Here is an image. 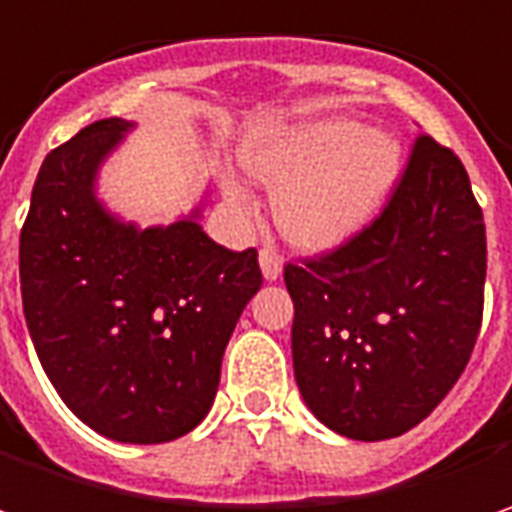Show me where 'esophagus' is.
Instances as JSON below:
<instances>
[{"mask_svg": "<svg viewBox=\"0 0 512 512\" xmlns=\"http://www.w3.org/2000/svg\"><path fill=\"white\" fill-rule=\"evenodd\" d=\"M260 269H263V278L278 280L283 272V260L275 249H260Z\"/></svg>", "mask_w": 512, "mask_h": 512, "instance_id": "esophagus-1", "label": "esophagus"}]
</instances>
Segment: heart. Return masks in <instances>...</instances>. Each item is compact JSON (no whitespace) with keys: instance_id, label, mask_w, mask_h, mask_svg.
<instances>
[{"instance_id":"obj_1","label":"heart","mask_w":512,"mask_h":512,"mask_svg":"<svg viewBox=\"0 0 512 512\" xmlns=\"http://www.w3.org/2000/svg\"><path fill=\"white\" fill-rule=\"evenodd\" d=\"M240 163L260 186L278 189L280 232L300 249L329 252L381 212L401 171V148L369 125L329 120L255 137ZM223 194L240 217L255 212L237 180H223Z\"/></svg>"}]
</instances>
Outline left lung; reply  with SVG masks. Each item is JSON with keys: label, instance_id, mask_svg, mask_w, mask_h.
I'll list each match as a JSON object with an SVG mask.
<instances>
[{"label": "left lung", "instance_id": "obj_1", "mask_svg": "<svg viewBox=\"0 0 512 512\" xmlns=\"http://www.w3.org/2000/svg\"><path fill=\"white\" fill-rule=\"evenodd\" d=\"M484 275L487 237L470 177L450 148L421 134L364 232L283 269L306 407L355 441L421 424L470 361Z\"/></svg>", "mask_w": 512, "mask_h": 512}]
</instances>
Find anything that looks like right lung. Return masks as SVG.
Listing matches in <instances>:
<instances>
[{
  "instance_id": "right-lung-1",
  "label": "right lung",
  "mask_w": 512,
  "mask_h": 512,
  "mask_svg": "<svg viewBox=\"0 0 512 512\" xmlns=\"http://www.w3.org/2000/svg\"><path fill=\"white\" fill-rule=\"evenodd\" d=\"M134 123L82 128L39 168L19 234L22 309L68 410L123 444H163L212 410L223 352L263 275L194 209L137 229L97 200V171Z\"/></svg>"
}]
</instances>
